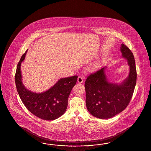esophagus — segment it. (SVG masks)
<instances>
[{
    "instance_id": "34e87169",
    "label": "esophagus",
    "mask_w": 151,
    "mask_h": 151,
    "mask_svg": "<svg viewBox=\"0 0 151 151\" xmlns=\"http://www.w3.org/2000/svg\"><path fill=\"white\" fill-rule=\"evenodd\" d=\"M83 78L81 77V76H78V83H83Z\"/></svg>"
}]
</instances>
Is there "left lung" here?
<instances>
[{"mask_svg":"<svg viewBox=\"0 0 151 151\" xmlns=\"http://www.w3.org/2000/svg\"><path fill=\"white\" fill-rule=\"evenodd\" d=\"M120 51L129 66L128 76L123 81L110 82L105 71L106 66L89 75L85 81L86 106L96 118L109 119L118 114L128 106L133 94L137 81L134 57L123 43Z\"/></svg>","mask_w":151,"mask_h":151,"instance_id":"1","label":"left lung"}]
</instances>
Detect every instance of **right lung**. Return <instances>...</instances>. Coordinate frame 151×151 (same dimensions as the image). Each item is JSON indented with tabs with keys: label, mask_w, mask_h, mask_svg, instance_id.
<instances>
[{
	"label": "right lung",
	"mask_w": 151,
	"mask_h": 151,
	"mask_svg": "<svg viewBox=\"0 0 151 151\" xmlns=\"http://www.w3.org/2000/svg\"><path fill=\"white\" fill-rule=\"evenodd\" d=\"M18 63L15 82L21 100L31 113L42 119L53 120L62 116L66 110L68 98L75 85L78 76L59 79L53 86L42 93L32 91L22 82L21 63L24 61L27 52Z\"/></svg>",
	"instance_id": "obj_1"
}]
</instances>
